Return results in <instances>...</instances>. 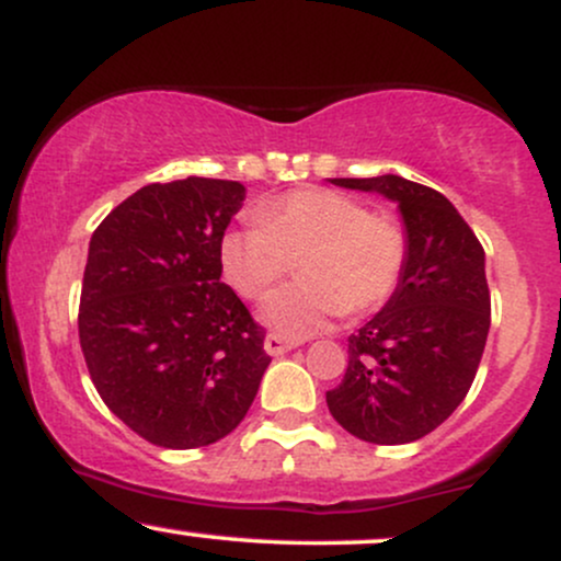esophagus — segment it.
Wrapping results in <instances>:
<instances>
[{
  "label": "esophagus",
  "instance_id": "1",
  "mask_svg": "<svg viewBox=\"0 0 561 561\" xmlns=\"http://www.w3.org/2000/svg\"><path fill=\"white\" fill-rule=\"evenodd\" d=\"M295 347H298V342L287 340V336H282V334H268L266 340H263V350H266V353L272 355V357L285 355V353H289V350H295Z\"/></svg>",
  "mask_w": 561,
  "mask_h": 561
}]
</instances>
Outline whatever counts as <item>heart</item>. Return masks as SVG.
<instances>
[{
	"instance_id": "b5f03b06",
	"label": "heart",
	"mask_w": 561,
	"mask_h": 561,
	"mask_svg": "<svg viewBox=\"0 0 561 561\" xmlns=\"http://www.w3.org/2000/svg\"><path fill=\"white\" fill-rule=\"evenodd\" d=\"M300 259L295 285L268 295L261 321L282 336H308L345 310L363 313L387 302L400 285L408 238L360 201L308 187L259 206V221L232 227L219 240L225 279L255 300Z\"/></svg>"
}]
</instances>
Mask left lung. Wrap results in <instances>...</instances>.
Returning a JSON list of instances; mask_svg holds the SVG:
<instances>
[{
  "label": "left lung",
  "instance_id": "8db88e82",
  "mask_svg": "<svg viewBox=\"0 0 561 561\" xmlns=\"http://www.w3.org/2000/svg\"><path fill=\"white\" fill-rule=\"evenodd\" d=\"M334 185L397 204L408 261L394 295L350 336L345 379L329 413L370 444L417 442L465 400L491 327L485 253L460 211L400 174L336 178Z\"/></svg>",
  "mask_w": 561,
  "mask_h": 561
}]
</instances>
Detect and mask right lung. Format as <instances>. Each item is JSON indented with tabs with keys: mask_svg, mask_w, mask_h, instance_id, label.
Instances as JSON below:
<instances>
[{
	"mask_svg": "<svg viewBox=\"0 0 561 561\" xmlns=\"http://www.w3.org/2000/svg\"><path fill=\"white\" fill-rule=\"evenodd\" d=\"M245 185L187 178L125 198L93 232L78 332L96 391L164 449L240 426L272 357L263 329L221 282L219 240Z\"/></svg>",
	"mask_w": 561,
	"mask_h": 561,
	"instance_id": "add662e5",
	"label": "right lung"
}]
</instances>
